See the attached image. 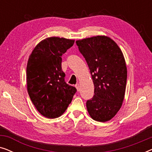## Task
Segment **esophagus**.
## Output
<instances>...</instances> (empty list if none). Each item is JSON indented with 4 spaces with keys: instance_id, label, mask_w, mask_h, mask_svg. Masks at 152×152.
<instances>
[{
    "instance_id": "obj_1",
    "label": "esophagus",
    "mask_w": 152,
    "mask_h": 152,
    "mask_svg": "<svg viewBox=\"0 0 152 152\" xmlns=\"http://www.w3.org/2000/svg\"><path fill=\"white\" fill-rule=\"evenodd\" d=\"M75 87H76L77 90V91H80V84H77L75 85Z\"/></svg>"
}]
</instances>
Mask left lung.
Here are the masks:
<instances>
[{
	"label": "left lung",
	"mask_w": 152,
	"mask_h": 152,
	"mask_svg": "<svg viewBox=\"0 0 152 152\" xmlns=\"http://www.w3.org/2000/svg\"><path fill=\"white\" fill-rule=\"evenodd\" d=\"M76 43L94 84V95L86 101L89 115L96 121H109L124 100L127 71L123 54L115 41L105 36L86 38Z\"/></svg>",
	"instance_id": "1"
}]
</instances>
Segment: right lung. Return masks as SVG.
<instances>
[{
    "label": "right lung",
    "instance_id": "right-lung-1",
    "mask_svg": "<svg viewBox=\"0 0 152 152\" xmlns=\"http://www.w3.org/2000/svg\"><path fill=\"white\" fill-rule=\"evenodd\" d=\"M75 41L50 37L41 41L29 57L26 69L27 86L33 104L41 115L56 118L63 114L77 92L65 82L62 55Z\"/></svg>",
    "mask_w": 152,
    "mask_h": 152
}]
</instances>
